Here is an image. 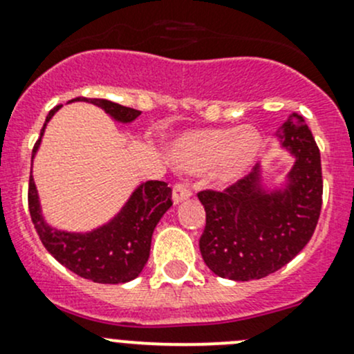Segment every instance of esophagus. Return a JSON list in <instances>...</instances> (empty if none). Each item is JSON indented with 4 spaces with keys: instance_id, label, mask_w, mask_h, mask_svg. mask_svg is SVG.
<instances>
[{
    "instance_id": "1",
    "label": "esophagus",
    "mask_w": 354,
    "mask_h": 354,
    "mask_svg": "<svg viewBox=\"0 0 354 354\" xmlns=\"http://www.w3.org/2000/svg\"><path fill=\"white\" fill-rule=\"evenodd\" d=\"M192 196V189H189L185 183H176L173 188V202L181 203L183 200H187Z\"/></svg>"
}]
</instances>
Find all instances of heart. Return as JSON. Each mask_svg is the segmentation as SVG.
I'll return each instance as SVG.
<instances>
[{"instance_id": "1", "label": "heart", "mask_w": 354, "mask_h": 354, "mask_svg": "<svg viewBox=\"0 0 354 354\" xmlns=\"http://www.w3.org/2000/svg\"><path fill=\"white\" fill-rule=\"evenodd\" d=\"M261 147V133L254 127L203 129L174 139L169 146V158L185 171L212 167L215 183L227 187L254 166Z\"/></svg>"}]
</instances>
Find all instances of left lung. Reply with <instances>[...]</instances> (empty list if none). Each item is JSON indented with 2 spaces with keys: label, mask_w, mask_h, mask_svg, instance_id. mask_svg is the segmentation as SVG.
<instances>
[{
  "label": "left lung",
  "mask_w": 354,
  "mask_h": 354,
  "mask_svg": "<svg viewBox=\"0 0 354 354\" xmlns=\"http://www.w3.org/2000/svg\"><path fill=\"white\" fill-rule=\"evenodd\" d=\"M281 147L295 158L283 188L268 192L261 166L224 192L198 193L207 222L200 252L217 277L265 278L292 261L310 241L322 207L321 152L300 115L278 129Z\"/></svg>",
  "instance_id": "8db88e82"
}]
</instances>
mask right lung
I'll return each mask as SVG.
<instances>
[{"label":"right lung","mask_w":354,"mask_h":354,"mask_svg":"<svg viewBox=\"0 0 354 354\" xmlns=\"http://www.w3.org/2000/svg\"><path fill=\"white\" fill-rule=\"evenodd\" d=\"M71 102L93 103L120 124H130L140 115L139 110L122 106L110 100L80 96ZM61 106H55L47 115L46 124L40 130V139L33 146L32 159L39 151L47 122ZM171 205V188L167 183L151 180L133 189L127 203L109 224L89 232H66L50 227L44 218L39 193L30 171L28 210L40 241L61 265L95 283H127L139 277L151 252L152 232Z\"/></svg>","instance_id":"1"}]
</instances>
